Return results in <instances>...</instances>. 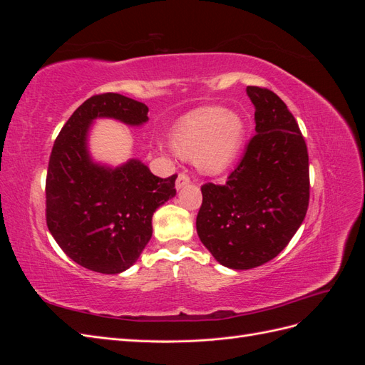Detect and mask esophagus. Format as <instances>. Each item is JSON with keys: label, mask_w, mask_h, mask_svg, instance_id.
<instances>
[{"label": "esophagus", "mask_w": 365, "mask_h": 365, "mask_svg": "<svg viewBox=\"0 0 365 365\" xmlns=\"http://www.w3.org/2000/svg\"><path fill=\"white\" fill-rule=\"evenodd\" d=\"M189 182H190V176L182 172V173L178 175V178H176V184L175 185H176V189L180 190V189H182V187L187 185Z\"/></svg>", "instance_id": "1"}]
</instances>
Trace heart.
Listing matches in <instances>:
<instances>
[{
	"mask_svg": "<svg viewBox=\"0 0 365 365\" xmlns=\"http://www.w3.org/2000/svg\"><path fill=\"white\" fill-rule=\"evenodd\" d=\"M244 135V120L236 113L210 106L181 118L170 140L176 155L195 158L197 170L217 175L235 161Z\"/></svg>",
	"mask_w": 365,
	"mask_h": 365,
	"instance_id": "b5f03b06",
	"label": "heart"
}]
</instances>
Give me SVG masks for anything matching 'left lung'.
Returning a JSON list of instances; mask_svg holds the SVG:
<instances>
[{"label":"left lung","mask_w":365,"mask_h":365,"mask_svg":"<svg viewBox=\"0 0 365 365\" xmlns=\"http://www.w3.org/2000/svg\"><path fill=\"white\" fill-rule=\"evenodd\" d=\"M256 108L254 135L225 184L201 187L196 231L205 248L227 268L251 269L289 244L309 205L306 141L282 98L247 86Z\"/></svg>","instance_id":"obj_1"}]
</instances>
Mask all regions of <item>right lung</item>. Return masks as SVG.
<instances>
[{
  "label": "right lung",
  "instance_id": "add662e5",
  "mask_svg": "<svg viewBox=\"0 0 365 365\" xmlns=\"http://www.w3.org/2000/svg\"><path fill=\"white\" fill-rule=\"evenodd\" d=\"M149 108L115 93L97 94L76 109L54 141L46 181L51 236L81 267L118 274L132 267L152 237L155 210L176 195V175L160 178L140 160L115 169L97 164L86 137L94 118L138 126Z\"/></svg>",
  "mask_w": 365,
  "mask_h": 365
}]
</instances>
